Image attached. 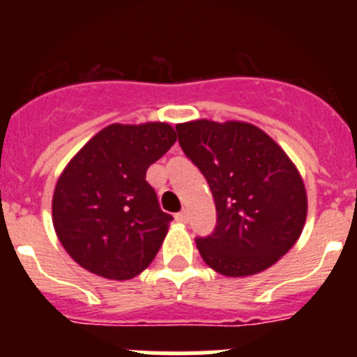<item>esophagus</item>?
<instances>
[{"label": "esophagus", "mask_w": 357, "mask_h": 357, "mask_svg": "<svg viewBox=\"0 0 357 357\" xmlns=\"http://www.w3.org/2000/svg\"><path fill=\"white\" fill-rule=\"evenodd\" d=\"M176 221H179V222H186V221H188V211L178 212V214H176Z\"/></svg>", "instance_id": "esophagus-1"}]
</instances>
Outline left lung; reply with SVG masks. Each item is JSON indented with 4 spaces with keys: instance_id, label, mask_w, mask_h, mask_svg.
Instances as JSON below:
<instances>
[{
    "instance_id": "obj_1",
    "label": "left lung",
    "mask_w": 357,
    "mask_h": 357,
    "mask_svg": "<svg viewBox=\"0 0 357 357\" xmlns=\"http://www.w3.org/2000/svg\"><path fill=\"white\" fill-rule=\"evenodd\" d=\"M176 131L215 204V229L197 238L205 264L229 278L271 268L295 245L307 218V193L294 162L248 122L199 119Z\"/></svg>"
}]
</instances>
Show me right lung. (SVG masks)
Listing matches in <instances>:
<instances>
[{
    "mask_svg": "<svg viewBox=\"0 0 357 357\" xmlns=\"http://www.w3.org/2000/svg\"><path fill=\"white\" fill-rule=\"evenodd\" d=\"M176 138L167 122L110 124L66 165L53 193V226L86 271L121 282L155 259L172 215L158 207L146 169Z\"/></svg>",
    "mask_w": 357,
    "mask_h": 357,
    "instance_id": "1",
    "label": "right lung"
}]
</instances>
